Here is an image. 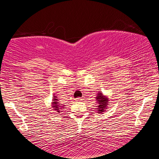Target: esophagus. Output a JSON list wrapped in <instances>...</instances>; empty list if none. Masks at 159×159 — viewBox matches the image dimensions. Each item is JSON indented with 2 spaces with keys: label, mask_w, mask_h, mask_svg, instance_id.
Listing matches in <instances>:
<instances>
[{
  "label": "esophagus",
  "mask_w": 159,
  "mask_h": 159,
  "mask_svg": "<svg viewBox=\"0 0 159 159\" xmlns=\"http://www.w3.org/2000/svg\"><path fill=\"white\" fill-rule=\"evenodd\" d=\"M76 99L77 101H82V100H83L81 97H79V98H77V99Z\"/></svg>",
  "instance_id": "obj_1"
}]
</instances>
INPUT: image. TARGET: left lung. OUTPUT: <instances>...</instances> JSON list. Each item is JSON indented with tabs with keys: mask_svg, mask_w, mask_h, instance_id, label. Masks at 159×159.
<instances>
[{
	"mask_svg": "<svg viewBox=\"0 0 159 159\" xmlns=\"http://www.w3.org/2000/svg\"><path fill=\"white\" fill-rule=\"evenodd\" d=\"M97 101L98 103V109L97 111L99 113H102L103 111H105L107 109V105H108V99L103 96L102 93H99V94L97 97Z\"/></svg>",
	"mask_w": 159,
	"mask_h": 159,
	"instance_id": "1",
	"label": "left lung"
}]
</instances>
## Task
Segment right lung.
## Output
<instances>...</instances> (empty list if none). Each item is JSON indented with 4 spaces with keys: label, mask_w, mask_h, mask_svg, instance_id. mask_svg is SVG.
<instances>
[{
    "label": "right lung",
    "mask_w": 159,
    "mask_h": 159,
    "mask_svg": "<svg viewBox=\"0 0 159 159\" xmlns=\"http://www.w3.org/2000/svg\"><path fill=\"white\" fill-rule=\"evenodd\" d=\"M52 108H54L55 110L57 111V112H59L60 110H61V109L64 108V106H62V104H60V103L57 102V99L56 97H54V99H53Z\"/></svg>",
    "instance_id": "add662e5"
}]
</instances>
